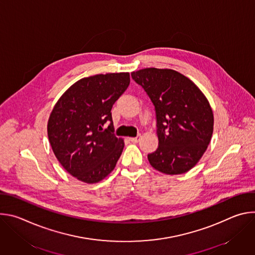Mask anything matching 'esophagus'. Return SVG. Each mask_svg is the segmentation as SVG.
Masks as SVG:
<instances>
[{
  "mask_svg": "<svg viewBox=\"0 0 255 255\" xmlns=\"http://www.w3.org/2000/svg\"><path fill=\"white\" fill-rule=\"evenodd\" d=\"M140 137H141V135H137L136 137H131V138H128V139H129V141H131L133 143H137L140 140Z\"/></svg>",
  "mask_w": 255,
  "mask_h": 255,
  "instance_id": "1",
  "label": "esophagus"
}]
</instances>
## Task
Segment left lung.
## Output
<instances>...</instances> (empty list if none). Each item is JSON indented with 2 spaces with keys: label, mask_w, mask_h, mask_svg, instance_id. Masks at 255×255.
Returning a JSON list of instances; mask_svg holds the SVG:
<instances>
[{
  "label": "left lung",
  "mask_w": 255,
  "mask_h": 255,
  "mask_svg": "<svg viewBox=\"0 0 255 255\" xmlns=\"http://www.w3.org/2000/svg\"><path fill=\"white\" fill-rule=\"evenodd\" d=\"M154 106L157 149L147 155L156 170L180 174L193 168L211 141L214 116L201 90L172 69L144 68L131 74Z\"/></svg>",
  "instance_id": "1"
}]
</instances>
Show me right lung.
<instances>
[{
  "mask_svg": "<svg viewBox=\"0 0 255 255\" xmlns=\"http://www.w3.org/2000/svg\"><path fill=\"white\" fill-rule=\"evenodd\" d=\"M129 84L128 72L84 78L60 97L50 114L51 148L63 168L84 183L105 178L121 156L124 141L114 134L111 110ZM107 122L111 124L104 130Z\"/></svg>",
  "mask_w": 255,
  "mask_h": 255,
  "instance_id": "add662e5",
  "label": "right lung"
}]
</instances>
